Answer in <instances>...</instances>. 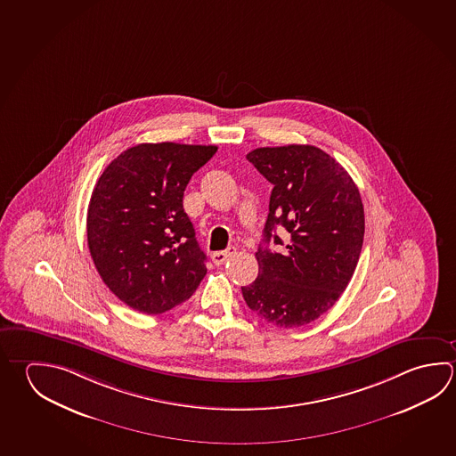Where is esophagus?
Listing matches in <instances>:
<instances>
[{"instance_id": "34e87169", "label": "esophagus", "mask_w": 456, "mask_h": 456, "mask_svg": "<svg viewBox=\"0 0 456 456\" xmlns=\"http://www.w3.org/2000/svg\"><path fill=\"white\" fill-rule=\"evenodd\" d=\"M236 254V248H228L226 250H218V252H214L212 254V262L216 264V265H224V262L228 260V258L232 257Z\"/></svg>"}]
</instances>
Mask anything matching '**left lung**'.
<instances>
[{
  "label": "left lung",
  "instance_id": "obj_1",
  "mask_svg": "<svg viewBox=\"0 0 456 456\" xmlns=\"http://www.w3.org/2000/svg\"><path fill=\"white\" fill-rule=\"evenodd\" d=\"M246 158L273 190L256 252L257 280L240 288L242 297L278 328L312 323L336 304L355 272L364 236L360 191L336 159L310 144L257 148ZM270 241L282 250L268 249Z\"/></svg>",
  "mask_w": 456,
  "mask_h": 456
}]
</instances>
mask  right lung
Here are the masks:
<instances>
[{"label":"right lung","mask_w":456,"mask_h":456,"mask_svg":"<svg viewBox=\"0 0 456 456\" xmlns=\"http://www.w3.org/2000/svg\"><path fill=\"white\" fill-rule=\"evenodd\" d=\"M216 150L142 142L114 159L96 183L86 216L90 254L104 284L133 310L164 314L208 273L183 194Z\"/></svg>","instance_id":"obj_1"}]
</instances>
